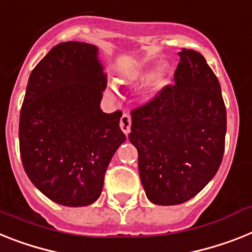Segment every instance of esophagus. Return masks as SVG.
I'll return each instance as SVG.
<instances>
[{"mask_svg":"<svg viewBox=\"0 0 252 252\" xmlns=\"http://www.w3.org/2000/svg\"><path fill=\"white\" fill-rule=\"evenodd\" d=\"M130 126H132V119H130L129 114L124 113L122 115V119H120V128H122L123 133L128 136L130 132Z\"/></svg>","mask_w":252,"mask_h":252,"instance_id":"34e87169","label":"esophagus"}]
</instances>
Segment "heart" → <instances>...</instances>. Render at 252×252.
I'll return each instance as SVG.
<instances>
[{"label":"heart","mask_w":252,"mask_h":252,"mask_svg":"<svg viewBox=\"0 0 252 252\" xmlns=\"http://www.w3.org/2000/svg\"><path fill=\"white\" fill-rule=\"evenodd\" d=\"M134 79L139 80V82H145V80L151 79V87L152 88H161L162 86H165L166 82H168V78H166L165 71H158L156 73L154 69H147V70L138 71V73L134 75ZM109 96H113L114 90L110 87L109 91H107Z\"/></svg>","instance_id":"1"}]
</instances>
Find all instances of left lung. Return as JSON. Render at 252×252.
<instances>
[{
  "label": "left lung",
  "instance_id": "obj_1",
  "mask_svg": "<svg viewBox=\"0 0 252 252\" xmlns=\"http://www.w3.org/2000/svg\"><path fill=\"white\" fill-rule=\"evenodd\" d=\"M179 56L174 86L133 110L128 137L146 196L165 206L188 201L214 178L227 130L220 84L205 58L186 48Z\"/></svg>",
  "mask_w": 252,
  "mask_h": 252
}]
</instances>
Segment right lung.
<instances>
[{
  "label": "right lung",
  "instance_id": "obj_1",
  "mask_svg": "<svg viewBox=\"0 0 252 252\" xmlns=\"http://www.w3.org/2000/svg\"><path fill=\"white\" fill-rule=\"evenodd\" d=\"M105 87L98 48L84 42L59 43L29 75L19 123L20 156L32 183L56 204H94L126 141L122 113L100 107Z\"/></svg>",
  "mask_w": 252,
  "mask_h": 252
}]
</instances>
